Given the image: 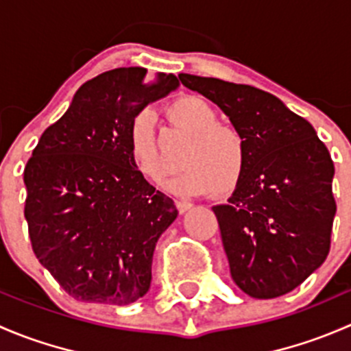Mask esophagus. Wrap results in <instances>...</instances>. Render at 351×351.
<instances>
[{"instance_id":"esophagus-1","label":"esophagus","mask_w":351,"mask_h":351,"mask_svg":"<svg viewBox=\"0 0 351 351\" xmlns=\"http://www.w3.org/2000/svg\"><path fill=\"white\" fill-rule=\"evenodd\" d=\"M175 204H176V208H178L180 214H185V212H189L190 208L193 207V205L190 204V202H186V200H176Z\"/></svg>"}]
</instances>
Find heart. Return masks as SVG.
I'll use <instances>...</instances> for the list:
<instances>
[{"instance_id":"obj_1","label":"heart","mask_w":351,"mask_h":351,"mask_svg":"<svg viewBox=\"0 0 351 351\" xmlns=\"http://www.w3.org/2000/svg\"><path fill=\"white\" fill-rule=\"evenodd\" d=\"M171 119L192 136L182 154L185 171L168 183L180 195H228L239 185L246 162L244 141L236 129L219 123L215 110L198 97H183L169 107ZM127 149L134 166L146 178L159 182L168 165L159 153L154 112L137 113L127 132Z\"/></svg>"}]
</instances>
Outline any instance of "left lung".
Instances as JSON below:
<instances>
[{"mask_svg":"<svg viewBox=\"0 0 351 351\" xmlns=\"http://www.w3.org/2000/svg\"><path fill=\"white\" fill-rule=\"evenodd\" d=\"M231 120L246 162L228 204L214 205L236 285L254 299L299 287L326 260L335 165L314 127L275 95L217 77L178 74Z\"/></svg>","mask_w":351,"mask_h":351,"instance_id":"1","label":"left lung"}]
</instances>
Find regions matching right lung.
Masks as SVG:
<instances>
[{
  "mask_svg": "<svg viewBox=\"0 0 351 351\" xmlns=\"http://www.w3.org/2000/svg\"><path fill=\"white\" fill-rule=\"evenodd\" d=\"M176 86L175 74L147 81L141 66L101 73L74 93L25 166L32 247L74 299L127 306L149 290L156 243L178 210L137 171L127 132Z\"/></svg>",
  "mask_w": 351,
  "mask_h": 351,
  "instance_id": "1",
  "label": "right lung"
}]
</instances>
